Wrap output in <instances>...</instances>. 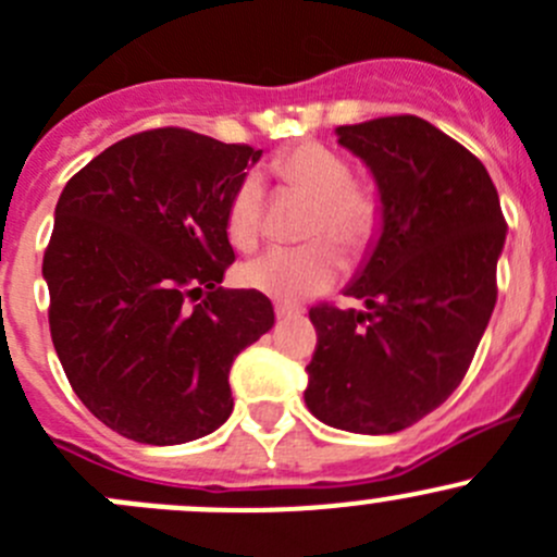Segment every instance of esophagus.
Instances as JSON below:
<instances>
[{
  "label": "esophagus",
  "mask_w": 557,
  "mask_h": 557,
  "mask_svg": "<svg viewBox=\"0 0 557 557\" xmlns=\"http://www.w3.org/2000/svg\"><path fill=\"white\" fill-rule=\"evenodd\" d=\"M276 317L278 319L300 317V308H297V306H286V302H276Z\"/></svg>",
  "instance_id": "obj_1"
}]
</instances>
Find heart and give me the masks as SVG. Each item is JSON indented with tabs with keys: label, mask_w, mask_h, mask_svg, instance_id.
<instances>
[{
	"label": "heart",
	"mask_w": 557,
	"mask_h": 557,
	"mask_svg": "<svg viewBox=\"0 0 557 557\" xmlns=\"http://www.w3.org/2000/svg\"><path fill=\"white\" fill-rule=\"evenodd\" d=\"M273 173L289 189L311 197L313 208L306 222L308 244L295 249H271L246 262L240 278L278 300L297 302L330 289L344 271L341 249L360 257L379 233V202L355 186L351 168L341 153L319 143H302L273 162ZM265 216V189L257 175H246L227 202V238L235 249L251 251L260 244ZM327 237H333L327 242Z\"/></svg>",
	"instance_id": "obj_1"
}]
</instances>
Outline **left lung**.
Listing matches in <instances>:
<instances>
[{"instance_id":"left-lung-1","label":"left lung","mask_w":557,"mask_h":557,"mask_svg":"<svg viewBox=\"0 0 557 557\" xmlns=\"http://www.w3.org/2000/svg\"><path fill=\"white\" fill-rule=\"evenodd\" d=\"M371 168L382 235L346 295L366 311L319 302L306 406L349 433H398L463 382L498 297L506 219L484 164L417 115L338 126Z\"/></svg>"}]
</instances>
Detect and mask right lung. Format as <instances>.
<instances>
[{"label": "right lung", "instance_id": "1", "mask_svg": "<svg viewBox=\"0 0 557 557\" xmlns=\"http://www.w3.org/2000/svg\"><path fill=\"white\" fill-rule=\"evenodd\" d=\"M262 151L181 126L137 132L73 175L42 257L48 324L75 395L140 444H184L233 411L230 366L273 327L224 289L227 202Z\"/></svg>", "mask_w": 557, "mask_h": 557}]
</instances>
